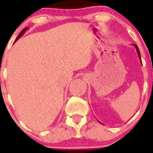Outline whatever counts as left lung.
I'll return each instance as SVG.
<instances>
[{"label": "left lung", "instance_id": "1", "mask_svg": "<svg viewBox=\"0 0 153 153\" xmlns=\"http://www.w3.org/2000/svg\"><path fill=\"white\" fill-rule=\"evenodd\" d=\"M134 46H135V47H136V50H137V52H138V55H139V56H140V50H139V48H138L137 45H136V44H134Z\"/></svg>", "mask_w": 153, "mask_h": 153}]
</instances>
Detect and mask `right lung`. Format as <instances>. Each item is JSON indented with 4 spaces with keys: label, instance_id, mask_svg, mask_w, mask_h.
Here are the masks:
<instances>
[{
    "label": "right lung",
    "instance_id": "add662e5",
    "mask_svg": "<svg viewBox=\"0 0 153 153\" xmlns=\"http://www.w3.org/2000/svg\"><path fill=\"white\" fill-rule=\"evenodd\" d=\"M27 30V27H26V28H24V30H22V31H21V33H20V34H19L18 36H17V39H16V40H15V41H17V40H18V39L20 38V37H21V36H22V35H23V33H24V32H25V31Z\"/></svg>",
    "mask_w": 153,
    "mask_h": 153
}]
</instances>
